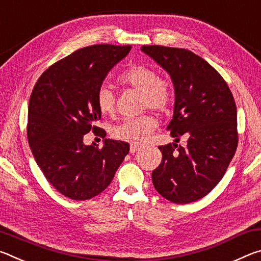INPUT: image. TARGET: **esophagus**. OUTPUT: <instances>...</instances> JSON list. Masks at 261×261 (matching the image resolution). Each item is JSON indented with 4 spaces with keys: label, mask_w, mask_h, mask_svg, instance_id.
I'll return each instance as SVG.
<instances>
[{
    "label": "esophagus",
    "mask_w": 261,
    "mask_h": 261,
    "mask_svg": "<svg viewBox=\"0 0 261 261\" xmlns=\"http://www.w3.org/2000/svg\"><path fill=\"white\" fill-rule=\"evenodd\" d=\"M141 147H143V145H140V144H136V143L131 144L130 145V152L131 153H136L137 151H139Z\"/></svg>",
    "instance_id": "obj_1"
}]
</instances>
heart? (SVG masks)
Masks as SVG:
<instances>
[{"mask_svg": "<svg viewBox=\"0 0 261 261\" xmlns=\"http://www.w3.org/2000/svg\"><path fill=\"white\" fill-rule=\"evenodd\" d=\"M118 83L135 88L141 93V103L144 108L165 110L173 99L171 84L159 77L158 72L147 65L135 64L126 68L117 78ZM98 110L103 116L112 115L115 109V98L108 87L101 86L95 96ZM158 122L152 116H141L126 120L115 126L112 135L115 138L140 143L156 129Z\"/></svg>", "mask_w": 261, "mask_h": 261, "instance_id": "obj_1", "label": "heart"}]
</instances>
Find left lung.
Instances as JSON below:
<instances>
[{
    "mask_svg": "<svg viewBox=\"0 0 261 261\" xmlns=\"http://www.w3.org/2000/svg\"><path fill=\"white\" fill-rule=\"evenodd\" d=\"M174 84L173 120L167 126L175 143L159 146L162 161L153 170L156 191L176 204L205 197L222 179L235 155L237 109L232 93L211 64L183 48L143 46ZM188 138L185 148L176 142Z\"/></svg>",
    "mask_w": 261,
    "mask_h": 261,
    "instance_id": "1",
    "label": "left lung"
}]
</instances>
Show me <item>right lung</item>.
<instances>
[{
    "label": "right lung",
    "instance_id": "1",
    "mask_svg": "<svg viewBox=\"0 0 261 261\" xmlns=\"http://www.w3.org/2000/svg\"><path fill=\"white\" fill-rule=\"evenodd\" d=\"M130 49L114 45L81 48L48 68L31 94V151L48 182L70 199L87 200L102 192L129 153L125 141L105 139L99 148L84 144V136L98 130L106 134L95 126L101 118L96 92Z\"/></svg>",
    "mask_w": 261,
    "mask_h": 261
}]
</instances>
